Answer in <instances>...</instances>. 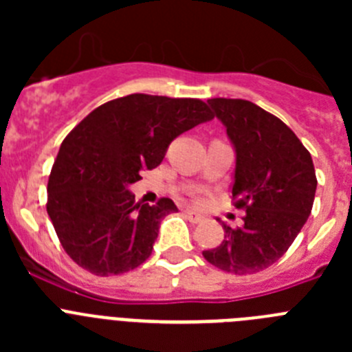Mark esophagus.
Here are the masks:
<instances>
[{
  "label": "esophagus",
  "instance_id": "34e87169",
  "mask_svg": "<svg viewBox=\"0 0 352 352\" xmlns=\"http://www.w3.org/2000/svg\"><path fill=\"white\" fill-rule=\"evenodd\" d=\"M185 217L190 220L192 223H197V222H201V220H203V217H201V214L195 213V211H190V210L185 211Z\"/></svg>",
  "mask_w": 352,
  "mask_h": 352
}]
</instances>
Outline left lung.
<instances>
[{
	"label": "left lung",
	"instance_id": "1",
	"mask_svg": "<svg viewBox=\"0 0 352 352\" xmlns=\"http://www.w3.org/2000/svg\"><path fill=\"white\" fill-rule=\"evenodd\" d=\"M236 148L232 204L243 226L223 223V241L204 259L234 275L270 268L284 256L312 211L317 178L309 149L272 113L241 98H210Z\"/></svg>",
	"mask_w": 352,
	"mask_h": 352
}]
</instances>
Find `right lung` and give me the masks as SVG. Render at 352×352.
<instances>
[{"instance_id": "add662e5", "label": "right lung", "mask_w": 352, "mask_h": 352, "mask_svg": "<svg viewBox=\"0 0 352 352\" xmlns=\"http://www.w3.org/2000/svg\"><path fill=\"white\" fill-rule=\"evenodd\" d=\"M213 118L199 98L133 95L98 105L68 133L47 183V213L70 259L98 276L141 266L158 226L178 211L162 197L135 203L129 185L160 166L174 139Z\"/></svg>"}]
</instances>
